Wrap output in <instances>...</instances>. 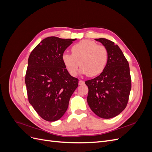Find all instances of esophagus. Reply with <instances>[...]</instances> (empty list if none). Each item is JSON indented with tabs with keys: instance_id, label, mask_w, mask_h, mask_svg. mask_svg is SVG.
Instances as JSON below:
<instances>
[{
	"instance_id": "1",
	"label": "esophagus",
	"mask_w": 152,
	"mask_h": 152,
	"mask_svg": "<svg viewBox=\"0 0 152 152\" xmlns=\"http://www.w3.org/2000/svg\"><path fill=\"white\" fill-rule=\"evenodd\" d=\"M79 84L80 86L84 85V82L83 80H79Z\"/></svg>"
}]
</instances>
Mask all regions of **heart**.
<instances>
[{"mask_svg":"<svg viewBox=\"0 0 152 152\" xmlns=\"http://www.w3.org/2000/svg\"><path fill=\"white\" fill-rule=\"evenodd\" d=\"M71 50L72 54H63L62 61L66 70L72 76L77 74L79 65L82 66L80 72L89 77L99 75L107 66V50L94 41L82 40L73 45Z\"/></svg>","mask_w":152,"mask_h":152,"instance_id":"1","label":"heart"}]
</instances>
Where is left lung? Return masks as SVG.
<instances>
[{
  "instance_id": "8db88e82",
  "label": "left lung",
  "mask_w": 152,
  "mask_h": 152,
  "mask_svg": "<svg viewBox=\"0 0 152 152\" xmlns=\"http://www.w3.org/2000/svg\"><path fill=\"white\" fill-rule=\"evenodd\" d=\"M108 51V63L104 71L93 79L87 80L89 92L87 101L96 115L111 118L126 108L131 89L129 63L117 45L104 38L95 39Z\"/></svg>"
}]
</instances>
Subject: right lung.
Segmentation results:
<instances>
[{
  "instance_id": "add662e5",
  "label": "right lung",
  "mask_w": 152,
  "mask_h": 152,
  "mask_svg": "<svg viewBox=\"0 0 152 152\" xmlns=\"http://www.w3.org/2000/svg\"><path fill=\"white\" fill-rule=\"evenodd\" d=\"M75 40L49 37L30 54L25 75L27 94L45 121L54 122L63 117L78 87L79 80L70 75L62 61L64 51Z\"/></svg>"
}]
</instances>
